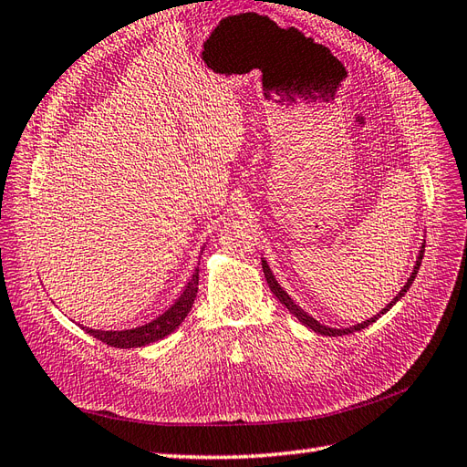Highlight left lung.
I'll return each instance as SVG.
<instances>
[{
	"mask_svg": "<svg viewBox=\"0 0 467 467\" xmlns=\"http://www.w3.org/2000/svg\"><path fill=\"white\" fill-rule=\"evenodd\" d=\"M422 256H424V243H422V246H420V250H418V256H416V265H414V268H412V272H410V278L406 280V284L402 285L400 288V292L392 297V302L390 304H387L385 307L380 309V312L377 314V316H373V317H368V319H365V321H361V324H355V326H351V327H329V326H324V324H319V321L316 319V317H312L309 316L307 312H304V309L297 306L292 297L288 296V292H285L282 285L278 284V280L274 278V274H272V270H270V266H268V262L262 258V270H265V278H266V282H268V285H270V290H272V294L278 297L280 300V304L284 306V307H288V312L290 314H294L296 317H297V321H302V324L306 326V327H309L312 331H316V333H319V336H327V337H337V336H349V333H355V331H361V329H365V327H368L370 324H373V321H377L382 314H387L389 309L397 304L400 297H404V294H406V290L410 288L412 285V282H414V278H416V274H418V268H420V265H422Z\"/></svg>",
	"mask_w": 467,
	"mask_h": 467,
	"instance_id": "8db88e82",
	"label": "left lung"
}]
</instances>
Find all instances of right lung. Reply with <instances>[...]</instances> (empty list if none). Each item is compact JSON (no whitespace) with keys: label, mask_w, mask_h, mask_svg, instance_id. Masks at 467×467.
Wrapping results in <instances>:
<instances>
[{"label":"right lung","mask_w":467,"mask_h":467,"mask_svg":"<svg viewBox=\"0 0 467 467\" xmlns=\"http://www.w3.org/2000/svg\"><path fill=\"white\" fill-rule=\"evenodd\" d=\"M197 285H199V268L193 272V276H191L185 290L173 302V306H170V309H165L161 316L151 319L150 324H143L140 327L119 329V331H102V329H90L82 326L80 327L85 329L88 336L100 339L106 345H112V348H119V349L143 348V345L163 339L165 336H170L171 331H175L179 326H182V321L191 312V306H193L197 297V290H199Z\"/></svg>","instance_id":"add662e5"}]
</instances>
